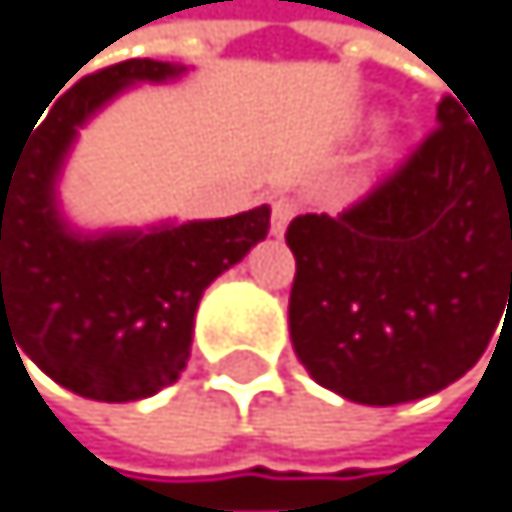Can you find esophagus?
I'll list each match as a JSON object with an SVG mask.
<instances>
[{
	"mask_svg": "<svg viewBox=\"0 0 512 512\" xmlns=\"http://www.w3.org/2000/svg\"><path fill=\"white\" fill-rule=\"evenodd\" d=\"M297 215V205L290 202V199H277L274 202V209H271V231L274 235H284L287 225H290V218Z\"/></svg>",
	"mask_w": 512,
	"mask_h": 512,
	"instance_id": "obj_1",
	"label": "esophagus"
}]
</instances>
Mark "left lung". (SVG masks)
<instances>
[{
  "label": "left lung",
  "mask_w": 512,
  "mask_h": 512,
  "mask_svg": "<svg viewBox=\"0 0 512 512\" xmlns=\"http://www.w3.org/2000/svg\"><path fill=\"white\" fill-rule=\"evenodd\" d=\"M454 97L438 127L340 215H297L290 340L323 389L359 405L435 395L512 310V143Z\"/></svg>",
  "instance_id": "8db88e82"
}]
</instances>
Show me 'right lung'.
<instances>
[{"mask_svg":"<svg viewBox=\"0 0 512 512\" xmlns=\"http://www.w3.org/2000/svg\"><path fill=\"white\" fill-rule=\"evenodd\" d=\"M182 71L133 58L87 74L5 163L0 153V343L2 333L15 336V353L97 402H136L176 382L205 287L271 228L267 205L104 235H77L61 218L55 182L77 127L130 84Z\"/></svg>","mask_w":512,"mask_h":512,"instance_id":"1","label":"right lung"}]
</instances>
